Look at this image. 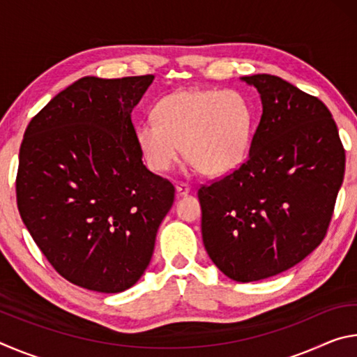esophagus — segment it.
Masks as SVG:
<instances>
[{
    "label": "esophagus",
    "instance_id": "obj_1",
    "mask_svg": "<svg viewBox=\"0 0 357 357\" xmlns=\"http://www.w3.org/2000/svg\"><path fill=\"white\" fill-rule=\"evenodd\" d=\"M190 192V187L187 185V184H183V183H179V184H176V193L179 197H183V195H187V193Z\"/></svg>",
    "mask_w": 357,
    "mask_h": 357
}]
</instances>
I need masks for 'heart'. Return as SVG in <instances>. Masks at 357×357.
<instances>
[{
	"instance_id": "1",
	"label": "heart",
	"mask_w": 357,
	"mask_h": 357,
	"mask_svg": "<svg viewBox=\"0 0 357 357\" xmlns=\"http://www.w3.org/2000/svg\"><path fill=\"white\" fill-rule=\"evenodd\" d=\"M155 121H142L134 135L144 164L165 173L181 154L206 176L238 168L249 151L253 108L239 91L190 88L164 96L154 107Z\"/></svg>"
}]
</instances>
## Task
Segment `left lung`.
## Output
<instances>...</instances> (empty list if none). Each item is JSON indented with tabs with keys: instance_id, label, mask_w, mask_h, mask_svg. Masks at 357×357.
<instances>
[{
	"instance_id": "left-lung-1",
	"label": "left lung",
	"mask_w": 357,
	"mask_h": 357,
	"mask_svg": "<svg viewBox=\"0 0 357 357\" xmlns=\"http://www.w3.org/2000/svg\"><path fill=\"white\" fill-rule=\"evenodd\" d=\"M243 80L263 104L249 157L202 185L198 198L209 258L247 283L293 268L321 244L345 176V149L315 96L269 74Z\"/></svg>"
}]
</instances>
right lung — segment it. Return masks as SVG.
I'll return each mask as SVG.
<instances>
[{"label": "right lung", "mask_w": 357, "mask_h": 357, "mask_svg": "<svg viewBox=\"0 0 357 357\" xmlns=\"http://www.w3.org/2000/svg\"><path fill=\"white\" fill-rule=\"evenodd\" d=\"M154 75L83 77L28 124L15 190L22 220L59 275L121 293L148 268L174 200L143 165L132 110Z\"/></svg>", "instance_id": "add662e5"}]
</instances>
